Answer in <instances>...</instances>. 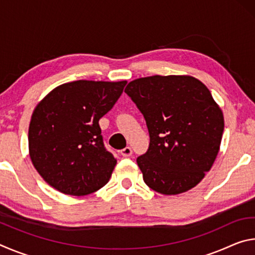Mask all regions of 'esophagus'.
I'll list each match as a JSON object with an SVG mask.
<instances>
[{"mask_svg": "<svg viewBox=\"0 0 255 255\" xmlns=\"http://www.w3.org/2000/svg\"><path fill=\"white\" fill-rule=\"evenodd\" d=\"M120 154H122L124 157H129L132 155V149L130 147H125L120 150Z\"/></svg>", "mask_w": 255, "mask_h": 255, "instance_id": "obj_1", "label": "esophagus"}]
</instances>
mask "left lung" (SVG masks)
<instances>
[{
	"instance_id": "left-lung-1",
	"label": "left lung",
	"mask_w": 255,
	"mask_h": 255,
	"mask_svg": "<svg viewBox=\"0 0 255 255\" xmlns=\"http://www.w3.org/2000/svg\"><path fill=\"white\" fill-rule=\"evenodd\" d=\"M143 114L147 152L137 157L145 183L162 195H179L205 178L221 147L224 116L208 88L189 75H154L125 89Z\"/></svg>"
}]
</instances>
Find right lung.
<instances>
[{
    "label": "right lung",
    "instance_id": "1",
    "mask_svg": "<svg viewBox=\"0 0 255 255\" xmlns=\"http://www.w3.org/2000/svg\"><path fill=\"white\" fill-rule=\"evenodd\" d=\"M127 81L80 80L47 94L32 112L29 155L50 187L86 196L108 183L117 159L106 149L99 120L112 109Z\"/></svg>",
    "mask_w": 255,
    "mask_h": 255
}]
</instances>
